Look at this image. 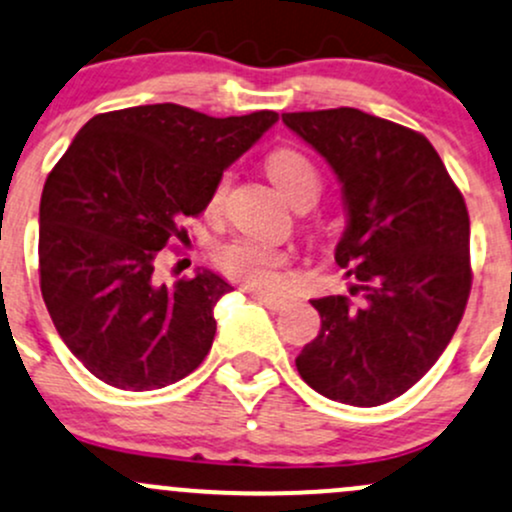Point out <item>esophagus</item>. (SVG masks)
Returning a JSON list of instances; mask_svg holds the SVG:
<instances>
[{"mask_svg": "<svg viewBox=\"0 0 512 512\" xmlns=\"http://www.w3.org/2000/svg\"><path fill=\"white\" fill-rule=\"evenodd\" d=\"M247 294H250L252 299L265 303V306L272 308V311H279V308L286 306V299L279 294H269V291H260V289H247Z\"/></svg>", "mask_w": 512, "mask_h": 512, "instance_id": "1", "label": "esophagus"}]
</instances>
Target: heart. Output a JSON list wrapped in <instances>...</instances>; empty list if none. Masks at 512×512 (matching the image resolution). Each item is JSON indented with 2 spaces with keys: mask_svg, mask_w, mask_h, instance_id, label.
<instances>
[{
  "mask_svg": "<svg viewBox=\"0 0 512 512\" xmlns=\"http://www.w3.org/2000/svg\"><path fill=\"white\" fill-rule=\"evenodd\" d=\"M267 172L277 189L282 192L291 204L303 199V196L313 194L318 199L320 192V172L313 165L308 155L301 150L282 148L274 150L267 160ZM228 194V177L213 189L209 209H221L223 199ZM216 265L230 277L240 279V282L250 286H260V289H272L279 282V269L289 262V252L282 250L279 245L267 243L260 238H233L228 243L216 247Z\"/></svg>",
  "mask_w": 512,
  "mask_h": 512,
  "instance_id": "b5f03b06",
  "label": "heart"
}]
</instances>
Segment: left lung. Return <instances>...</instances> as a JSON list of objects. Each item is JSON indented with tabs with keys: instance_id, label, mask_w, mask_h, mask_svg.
Here are the masks:
<instances>
[{
	"instance_id": "8db88e82",
	"label": "left lung",
	"mask_w": 512,
	"mask_h": 512,
	"mask_svg": "<svg viewBox=\"0 0 512 512\" xmlns=\"http://www.w3.org/2000/svg\"><path fill=\"white\" fill-rule=\"evenodd\" d=\"M342 184L347 226L335 262L350 296L313 299L320 333L296 357L311 389L372 408L440 359L471 291L469 213L430 140L350 106L282 114Z\"/></svg>"
}]
</instances>
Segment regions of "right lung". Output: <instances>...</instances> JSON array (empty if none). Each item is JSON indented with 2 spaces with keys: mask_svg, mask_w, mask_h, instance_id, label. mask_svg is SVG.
I'll return each mask as SVG.
<instances>
[{
  "mask_svg": "<svg viewBox=\"0 0 512 512\" xmlns=\"http://www.w3.org/2000/svg\"><path fill=\"white\" fill-rule=\"evenodd\" d=\"M279 119H213L179 104L109 111L80 128L41 196L38 272L55 330L84 367L123 391H153L209 355L226 279L199 269L155 282L179 223L209 206L223 170Z\"/></svg>",
  "mask_w": 512,
  "mask_h": 512,
  "instance_id": "add662e5",
  "label": "right lung"
}]
</instances>
